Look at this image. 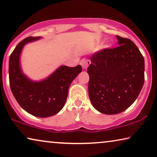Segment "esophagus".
<instances>
[{"label": "esophagus", "instance_id": "1", "mask_svg": "<svg viewBox=\"0 0 157 157\" xmlns=\"http://www.w3.org/2000/svg\"><path fill=\"white\" fill-rule=\"evenodd\" d=\"M90 63H91V61H90L89 60H86L85 59L81 60L80 62V64L81 65V66H82V68H83V69H86V68H88V66L90 65Z\"/></svg>", "mask_w": 157, "mask_h": 157}]
</instances>
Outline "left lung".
<instances>
[{
    "label": "left lung",
    "mask_w": 157,
    "mask_h": 157,
    "mask_svg": "<svg viewBox=\"0 0 157 157\" xmlns=\"http://www.w3.org/2000/svg\"><path fill=\"white\" fill-rule=\"evenodd\" d=\"M117 38L119 46L96 53L87 68L91 104L98 111L108 115L127 109L144 83V59L140 51L128 38Z\"/></svg>",
    "instance_id": "obj_1"
}]
</instances>
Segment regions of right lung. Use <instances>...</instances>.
<instances>
[{
	"label": "right lung",
	"mask_w": 157,
	"mask_h": 157,
	"mask_svg": "<svg viewBox=\"0 0 157 157\" xmlns=\"http://www.w3.org/2000/svg\"><path fill=\"white\" fill-rule=\"evenodd\" d=\"M40 38L28 37L17 45L10 56L8 72L10 89L18 104L30 114L46 118L63 109L71 83L81 72L82 67L61 66L40 81L29 78L21 68V52L25 45Z\"/></svg>",
	"instance_id": "obj_1"
}]
</instances>
